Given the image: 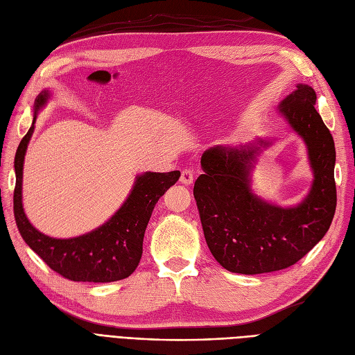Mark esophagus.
Masks as SVG:
<instances>
[{"instance_id":"34e87169","label":"esophagus","mask_w":355,"mask_h":355,"mask_svg":"<svg viewBox=\"0 0 355 355\" xmlns=\"http://www.w3.org/2000/svg\"><path fill=\"white\" fill-rule=\"evenodd\" d=\"M192 180H194V173H192L191 168H184L180 173V182L184 185H191Z\"/></svg>"}]
</instances>
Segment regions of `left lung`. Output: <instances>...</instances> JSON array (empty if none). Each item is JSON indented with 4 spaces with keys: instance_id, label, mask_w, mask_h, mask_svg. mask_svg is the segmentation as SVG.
<instances>
[{
    "instance_id": "1",
    "label": "left lung",
    "mask_w": 355,
    "mask_h": 355,
    "mask_svg": "<svg viewBox=\"0 0 355 355\" xmlns=\"http://www.w3.org/2000/svg\"><path fill=\"white\" fill-rule=\"evenodd\" d=\"M315 101L313 87L297 84L280 105L304 137L314 170L313 188L296 207L282 209L253 196L249 173L256 148L216 146L202 154L204 173L196 180L194 198L209 249L225 270L247 275L284 270L330 228L336 210V151Z\"/></svg>"
}]
</instances>
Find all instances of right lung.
Returning a JSON list of instances; mask_svg holds the SVG:
<instances>
[{
  "label": "right lung",
  "instance_id": "right-lung-1",
  "mask_svg": "<svg viewBox=\"0 0 355 355\" xmlns=\"http://www.w3.org/2000/svg\"><path fill=\"white\" fill-rule=\"evenodd\" d=\"M47 98V92L40 93L35 110H40ZM32 132L34 123L20 141L15 157L13 210L22 239L53 271L71 282L111 283L127 278L141 262L144 235L155 204L171 185L176 184L180 171H148L137 178L123 207L101 228L75 239H51L32 227L22 207V170Z\"/></svg>",
  "mask_w": 355,
  "mask_h": 355
}]
</instances>
